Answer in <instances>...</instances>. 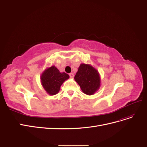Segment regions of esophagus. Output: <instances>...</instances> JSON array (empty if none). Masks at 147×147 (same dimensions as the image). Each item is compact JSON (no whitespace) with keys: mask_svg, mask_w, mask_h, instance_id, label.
I'll return each instance as SVG.
<instances>
[{"mask_svg":"<svg viewBox=\"0 0 147 147\" xmlns=\"http://www.w3.org/2000/svg\"><path fill=\"white\" fill-rule=\"evenodd\" d=\"M69 76H70V78H74V75L73 73H70V74H69Z\"/></svg>","mask_w":147,"mask_h":147,"instance_id":"esophagus-1","label":"esophagus"}]
</instances>
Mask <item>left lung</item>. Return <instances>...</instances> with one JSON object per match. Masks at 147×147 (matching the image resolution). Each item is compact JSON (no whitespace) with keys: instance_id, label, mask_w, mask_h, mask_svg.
<instances>
[{"instance_id":"left-lung-1","label":"left lung","mask_w":147,"mask_h":147,"mask_svg":"<svg viewBox=\"0 0 147 147\" xmlns=\"http://www.w3.org/2000/svg\"><path fill=\"white\" fill-rule=\"evenodd\" d=\"M74 78L82 91L87 95L93 94L100 86L99 74L90 65L82 64Z\"/></svg>"}]
</instances>
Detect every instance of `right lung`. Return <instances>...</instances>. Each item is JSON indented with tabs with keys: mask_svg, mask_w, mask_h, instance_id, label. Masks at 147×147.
<instances>
[{
	"mask_svg": "<svg viewBox=\"0 0 147 147\" xmlns=\"http://www.w3.org/2000/svg\"><path fill=\"white\" fill-rule=\"evenodd\" d=\"M69 78L65 72L61 73L56 67L52 66L44 71L41 76L43 87L50 95H55L59 91L62 84Z\"/></svg>",
	"mask_w": 147,
	"mask_h": 147,
	"instance_id": "add662e5",
	"label": "right lung"
}]
</instances>
